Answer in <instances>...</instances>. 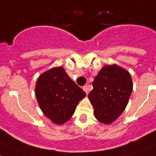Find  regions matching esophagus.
<instances>
[{
  "label": "esophagus",
  "instance_id": "esophagus-1",
  "mask_svg": "<svg viewBox=\"0 0 156 156\" xmlns=\"http://www.w3.org/2000/svg\"><path fill=\"white\" fill-rule=\"evenodd\" d=\"M83 90L85 91V93L86 94H88V92H89V87L88 86V85H85V86H83Z\"/></svg>",
  "mask_w": 156,
  "mask_h": 156
}]
</instances>
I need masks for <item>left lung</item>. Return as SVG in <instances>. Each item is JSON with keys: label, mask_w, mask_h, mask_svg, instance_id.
Returning <instances> with one entry per match:
<instances>
[{"label": "left lung", "mask_w": 156, "mask_h": 156, "mask_svg": "<svg viewBox=\"0 0 156 156\" xmlns=\"http://www.w3.org/2000/svg\"><path fill=\"white\" fill-rule=\"evenodd\" d=\"M132 91L129 71L116 65L101 68L93 81L88 94L94 109V117L104 124H110L124 112Z\"/></svg>", "instance_id": "8db88e82"}]
</instances>
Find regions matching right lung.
Returning <instances> with one entry per match:
<instances>
[{
	"mask_svg": "<svg viewBox=\"0 0 156 156\" xmlns=\"http://www.w3.org/2000/svg\"><path fill=\"white\" fill-rule=\"evenodd\" d=\"M35 94L44 114L55 124L62 125L73 115L85 92L69 78L63 68L58 67L39 77Z\"/></svg>",
	"mask_w": 156,
	"mask_h": 156,
	"instance_id": "obj_1",
	"label": "right lung"
}]
</instances>
